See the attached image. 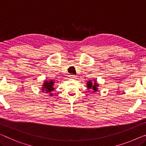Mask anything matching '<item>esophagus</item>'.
Returning <instances> with one entry per match:
<instances>
[{
    "label": "esophagus",
    "mask_w": 146,
    "mask_h": 146,
    "mask_svg": "<svg viewBox=\"0 0 146 146\" xmlns=\"http://www.w3.org/2000/svg\"><path fill=\"white\" fill-rule=\"evenodd\" d=\"M69 77H70L71 79H75V78H76V76L75 75H69Z\"/></svg>",
    "instance_id": "esophagus-1"
}]
</instances>
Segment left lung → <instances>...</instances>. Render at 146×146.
<instances>
[{"label": "left lung", "instance_id": "left-lung-1", "mask_svg": "<svg viewBox=\"0 0 146 146\" xmlns=\"http://www.w3.org/2000/svg\"><path fill=\"white\" fill-rule=\"evenodd\" d=\"M86 87L88 89H92V93H95L98 91L99 84L98 83L96 80H94V82H92L91 80H89L86 82Z\"/></svg>", "mask_w": 146, "mask_h": 146}]
</instances>
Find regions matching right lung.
<instances>
[{
	"label": "right lung",
	"mask_w": 146,
	"mask_h": 146,
	"mask_svg": "<svg viewBox=\"0 0 146 146\" xmlns=\"http://www.w3.org/2000/svg\"><path fill=\"white\" fill-rule=\"evenodd\" d=\"M54 83H55V81L52 79H50V80H45L42 84V87H41L42 89H41V90H42L43 92L48 94V96H52L53 95L52 92L55 90V88H54Z\"/></svg>",
	"instance_id": "right-lung-1"
}]
</instances>
